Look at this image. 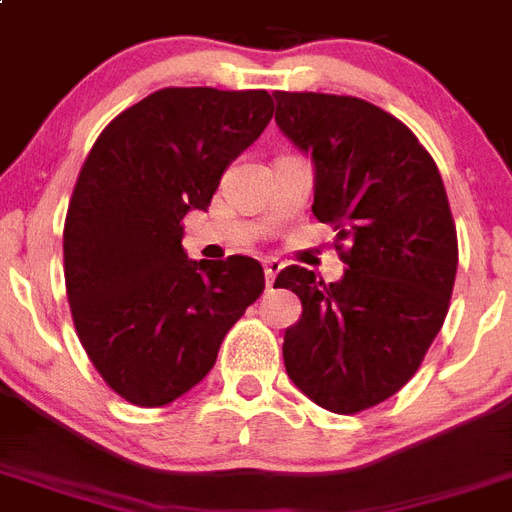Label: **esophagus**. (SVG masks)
Returning a JSON list of instances; mask_svg holds the SVG:
<instances>
[{"label": "esophagus", "instance_id": "esophagus-1", "mask_svg": "<svg viewBox=\"0 0 512 512\" xmlns=\"http://www.w3.org/2000/svg\"><path fill=\"white\" fill-rule=\"evenodd\" d=\"M281 268H283V263L281 260H276V257H268V260H265L263 270H265V283H268V286L276 281V276L281 273Z\"/></svg>", "mask_w": 512, "mask_h": 512}]
</instances>
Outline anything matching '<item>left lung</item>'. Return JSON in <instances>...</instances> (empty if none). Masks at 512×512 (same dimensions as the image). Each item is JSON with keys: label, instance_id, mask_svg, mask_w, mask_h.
Masks as SVG:
<instances>
[{"label": "left lung", "instance_id": "8db88e82", "mask_svg": "<svg viewBox=\"0 0 512 512\" xmlns=\"http://www.w3.org/2000/svg\"><path fill=\"white\" fill-rule=\"evenodd\" d=\"M273 96L281 132L312 156V213L338 231L346 263L336 283L299 265L278 273L302 302L283 364L317 406L356 414L398 393L440 333L458 268L453 213L437 163L393 114L354 96Z\"/></svg>", "mask_w": 512, "mask_h": 512}]
</instances>
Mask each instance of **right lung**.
<instances>
[{"instance_id": "add662e5", "label": "right lung", "mask_w": 512, "mask_h": 512, "mask_svg": "<svg viewBox=\"0 0 512 512\" xmlns=\"http://www.w3.org/2000/svg\"><path fill=\"white\" fill-rule=\"evenodd\" d=\"M270 117L268 90L163 88L90 148L64 221V281L77 338L124 401L156 409L195 388L263 294L252 257L190 260L182 218L208 208Z\"/></svg>"}]
</instances>
